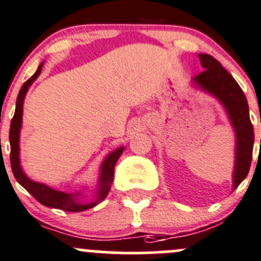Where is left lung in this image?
<instances>
[{"instance_id":"1","label":"left lung","mask_w":261,"mask_h":261,"mask_svg":"<svg viewBox=\"0 0 261 261\" xmlns=\"http://www.w3.org/2000/svg\"><path fill=\"white\" fill-rule=\"evenodd\" d=\"M204 71L194 77V83L211 93L224 106L236 133V159L233 169V190L246 178L254 148V127L250 121L249 105L244 92L232 75L211 55H199Z\"/></svg>"}]
</instances>
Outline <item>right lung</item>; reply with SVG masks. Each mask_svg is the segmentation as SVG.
<instances>
[{
    "label": "right lung",
    "instance_id": "add662e5",
    "mask_svg": "<svg viewBox=\"0 0 261 261\" xmlns=\"http://www.w3.org/2000/svg\"><path fill=\"white\" fill-rule=\"evenodd\" d=\"M43 63H40L38 67L37 72L33 75L30 79H28L24 83V85L20 89L19 95L16 99V108H15V115L11 120V125H10V146H11V153H10V162H11V169L14 173L16 181L29 192L33 195L37 201L43 204L48 208H56L62 209L65 212H83L87 209L93 208L97 205L99 201L107 196L108 191L111 189V184L113 182V174H115V166L117 163L118 158L122 154L125 146L116 149L111 154H108L107 158L102 163V168H100V186L99 191H98V199L93 203L82 204L75 199V195L66 194V192H61L57 190H53L48 187L47 185L39 184V182H34L30 178H28L27 174L22 172L21 166H20V158H19V136H20V128H21V121H22V103H24L25 94H27L28 89L30 85L33 84L35 79L39 76L40 71H42Z\"/></svg>",
    "mask_w": 261,
    "mask_h": 261
}]
</instances>
